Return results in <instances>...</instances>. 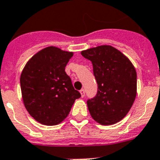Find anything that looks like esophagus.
<instances>
[{"mask_svg":"<svg viewBox=\"0 0 160 160\" xmlns=\"http://www.w3.org/2000/svg\"><path fill=\"white\" fill-rule=\"evenodd\" d=\"M80 94H81V97H84V95H85V92H84V89H80Z\"/></svg>","mask_w":160,"mask_h":160,"instance_id":"esophagus-1","label":"esophagus"}]
</instances>
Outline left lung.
<instances>
[{
  "label": "left lung",
  "mask_w": 160,
  "mask_h": 160,
  "mask_svg": "<svg viewBox=\"0 0 160 160\" xmlns=\"http://www.w3.org/2000/svg\"><path fill=\"white\" fill-rule=\"evenodd\" d=\"M91 61L98 84L97 95L87 101L89 113L101 125H112L125 118L135 101L136 71L132 62L110 45L81 52Z\"/></svg>",
  "instance_id": "left-lung-1"
}]
</instances>
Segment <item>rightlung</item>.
Segmentation results:
<instances>
[{"label":"right lung","instance_id":"1","mask_svg":"<svg viewBox=\"0 0 160 160\" xmlns=\"http://www.w3.org/2000/svg\"><path fill=\"white\" fill-rule=\"evenodd\" d=\"M73 54L57 47H48L34 54L22 71L20 88L24 107L42 125L62 122L80 97L65 71Z\"/></svg>","mask_w":160,"mask_h":160}]
</instances>
